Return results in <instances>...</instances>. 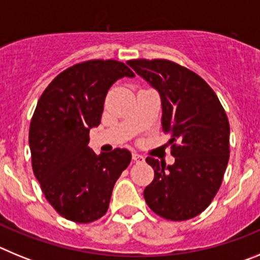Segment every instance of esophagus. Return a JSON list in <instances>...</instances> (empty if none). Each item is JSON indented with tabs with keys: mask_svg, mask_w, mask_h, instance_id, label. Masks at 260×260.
I'll use <instances>...</instances> for the list:
<instances>
[{
	"mask_svg": "<svg viewBox=\"0 0 260 260\" xmlns=\"http://www.w3.org/2000/svg\"><path fill=\"white\" fill-rule=\"evenodd\" d=\"M133 160H134V161H137V162H143L144 157L142 155H139V153L134 152V153H133Z\"/></svg>",
	"mask_w": 260,
	"mask_h": 260,
	"instance_id": "esophagus-1",
	"label": "esophagus"
}]
</instances>
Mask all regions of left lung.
<instances>
[{"mask_svg": "<svg viewBox=\"0 0 260 260\" xmlns=\"http://www.w3.org/2000/svg\"><path fill=\"white\" fill-rule=\"evenodd\" d=\"M155 87L162 105V132L171 135L173 165L153 157V181L144 189L148 207L167 220L198 216L219 191L229 160V121L219 98L203 78L169 59H130Z\"/></svg>", "mask_w": 260, "mask_h": 260, "instance_id": "obj_1", "label": "left lung"}]
</instances>
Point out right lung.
Listing matches in <instances>:
<instances>
[{"instance_id": "1", "label": "right lung", "mask_w": 260, "mask_h": 260, "mask_svg": "<svg viewBox=\"0 0 260 260\" xmlns=\"http://www.w3.org/2000/svg\"><path fill=\"white\" fill-rule=\"evenodd\" d=\"M134 75L123 62L89 59L59 73L39 99L28 134L32 169L47 201L70 221L104 216L114 183L132 161L125 148L96 155L88 142L108 89Z\"/></svg>"}]
</instances>
